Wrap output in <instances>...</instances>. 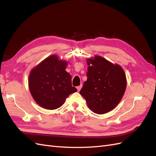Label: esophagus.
<instances>
[{
	"instance_id": "obj_1",
	"label": "esophagus",
	"mask_w": 156,
	"mask_h": 156,
	"mask_svg": "<svg viewBox=\"0 0 156 156\" xmlns=\"http://www.w3.org/2000/svg\"><path fill=\"white\" fill-rule=\"evenodd\" d=\"M82 87H83V85H82V84H81V85H79V86H78V87H77V90H78V91H80V90H81V89Z\"/></svg>"
}]
</instances>
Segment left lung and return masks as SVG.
Returning a JSON list of instances; mask_svg holds the SVG:
<instances>
[{
    "label": "left lung",
    "instance_id": "8db88e82",
    "mask_svg": "<svg viewBox=\"0 0 156 156\" xmlns=\"http://www.w3.org/2000/svg\"><path fill=\"white\" fill-rule=\"evenodd\" d=\"M87 80L80 94L90 109L99 115L112 111L119 105L127 85L124 69L102 56L96 55L87 59Z\"/></svg>",
    "mask_w": 156,
    "mask_h": 156
}]
</instances>
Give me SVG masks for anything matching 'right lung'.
<instances>
[{"label":"right lung","instance_id":"add662e5","mask_svg":"<svg viewBox=\"0 0 156 156\" xmlns=\"http://www.w3.org/2000/svg\"><path fill=\"white\" fill-rule=\"evenodd\" d=\"M68 62L53 55L31 70L29 88L33 99L40 107L56 109L64 104L71 94L77 91L72 85V76L66 71Z\"/></svg>","mask_w":156,"mask_h":156}]
</instances>
